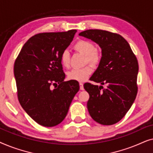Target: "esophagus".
<instances>
[{
	"label": "esophagus",
	"mask_w": 153,
	"mask_h": 153,
	"mask_svg": "<svg viewBox=\"0 0 153 153\" xmlns=\"http://www.w3.org/2000/svg\"><path fill=\"white\" fill-rule=\"evenodd\" d=\"M79 86H80V90H81V91H83V90H84V88H83V84L82 83H79Z\"/></svg>",
	"instance_id": "obj_1"
}]
</instances>
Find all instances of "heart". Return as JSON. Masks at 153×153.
I'll use <instances>...</instances> for the list:
<instances>
[{"label":"heart","mask_w":153,"mask_h":153,"mask_svg":"<svg viewBox=\"0 0 153 153\" xmlns=\"http://www.w3.org/2000/svg\"><path fill=\"white\" fill-rule=\"evenodd\" d=\"M74 47L76 51L85 55L86 62H88L93 66H96L100 62L101 59L100 52L95 49L93 44L91 42L83 39L79 40L75 43ZM60 60L62 65L65 68H68L70 66V53L68 50H65L62 52ZM92 72L93 70L89 65L82 68L73 69L68 72V78L70 80L83 82L88 79L90 75L92 74Z\"/></svg>","instance_id":"obj_1"}]
</instances>
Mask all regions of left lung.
<instances>
[{
    "label": "left lung",
    "mask_w": 153,
    "mask_h": 153,
    "mask_svg": "<svg viewBox=\"0 0 153 153\" xmlns=\"http://www.w3.org/2000/svg\"><path fill=\"white\" fill-rule=\"evenodd\" d=\"M80 36L89 39L102 49L99 65L91 80L103 86L85 83L90 97L87 102L91 118L104 125L120 121L131 108L137 94L139 64L129 43L121 35L102 30H87Z\"/></svg>",
    "instance_id": "8db88e82"
}]
</instances>
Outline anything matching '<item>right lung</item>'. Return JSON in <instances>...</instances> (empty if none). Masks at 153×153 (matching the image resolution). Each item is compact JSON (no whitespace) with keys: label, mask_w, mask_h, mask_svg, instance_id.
<instances>
[{"label":"right lung","mask_w":153,"mask_h":153,"mask_svg":"<svg viewBox=\"0 0 153 153\" xmlns=\"http://www.w3.org/2000/svg\"><path fill=\"white\" fill-rule=\"evenodd\" d=\"M76 33V30H70L35 35L24 44L14 62L19 103L27 114L42 126L60 124L79 90L77 81H64L65 74L60 60Z\"/></svg>","instance_id":"1"}]
</instances>
